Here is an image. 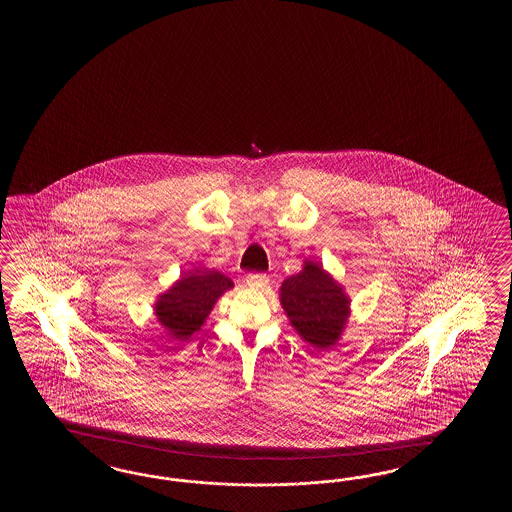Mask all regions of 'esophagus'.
I'll list each match as a JSON object with an SVG mask.
<instances>
[{"label": "esophagus", "instance_id": "1", "mask_svg": "<svg viewBox=\"0 0 512 512\" xmlns=\"http://www.w3.org/2000/svg\"><path fill=\"white\" fill-rule=\"evenodd\" d=\"M247 285L251 289H256V291H263L269 285V278L265 274H249L247 276Z\"/></svg>", "mask_w": 512, "mask_h": 512}]
</instances>
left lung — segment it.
Masks as SVG:
<instances>
[{"label": "left lung", "instance_id": "8db88e82", "mask_svg": "<svg viewBox=\"0 0 512 512\" xmlns=\"http://www.w3.org/2000/svg\"><path fill=\"white\" fill-rule=\"evenodd\" d=\"M280 304L294 331L318 349L338 344L351 315L348 293L318 261L305 260L302 271L283 280Z\"/></svg>", "mask_w": 512, "mask_h": 512}]
</instances>
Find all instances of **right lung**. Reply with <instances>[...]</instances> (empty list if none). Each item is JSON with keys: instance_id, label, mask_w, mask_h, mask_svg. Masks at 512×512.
<instances>
[{"instance_id": "1", "label": "right lung", "mask_w": 512, "mask_h": 512, "mask_svg": "<svg viewBox=\"0 0 512 512\" xmlns=\"http://www.w3.org/2000/svg\"><path fill=\"white\" fill-rule=\"evenodd\" d=\"M234 287V282L223 272L196 267L183 272L170 289L157 296L153 313L157 322L175 340H188L205 324L210 311L223 294Z\"/></svg>"}]
</instances>
